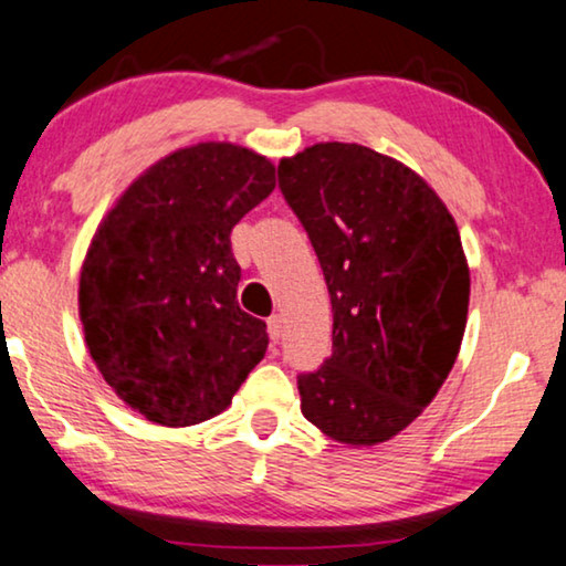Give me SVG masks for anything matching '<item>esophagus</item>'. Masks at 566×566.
<instances>
[{
  "mask_svg": "<svg viewBox=\"0 0 566 566\" xmlns=\"http://www.w3.org/2000/svg\"><path fill=\"white\" fill-rule=\"evenodd\" d=\"M268 335H270V339H273V343L281 339V335H283V316L281 314H273L268 319Z\"/></svg>",
  "mask_w": 566,
  "mask_h": 566,
  "instance_id": "34e87169",
  "label": "esophagus"
}]
</instances>
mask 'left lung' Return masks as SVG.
<instances>
[{
	"label": "left lung",
	"instance_id": "left-lung-1",
	"mask_svg": "<svg viewBox=\"0 0 566 566\" xmlns=\"http://www.w3.org/2000/svg\"><path fill=\"white\" fill-rule=\"evenodd\" d=\"M277 188L319 258L332 355L298 376L301 412L324 436H397L451 374L469 314L459 227L420 175L360 144L281 159Z\"/></svg>",
	"mask_w": 566,
	"mask_h": 566
}]
</instances>
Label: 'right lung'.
<instances>
[{
    "instance_id": "right-lung-1",
    "label": "right lung",
    "mask_w": 566,
    "mask_h": 566,
    "mask_svg": "<svg viewBox=\"0 0 566 566\" xmlns=\"http://www.w3.org/2000/svg\"><path fill=\"white\" fill-rule=\"evenodd\" d=\"M273 188L270 159L196 144L146 169L97 227L80 275L84 343L146 420H211L265 358V322L239 308L229 237Z\"/></svg>"
}]
</instances>
